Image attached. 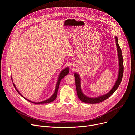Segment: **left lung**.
<instances>
[{"label": "left lung", "instance_id": "obj_1", "mask_svg": "<svg viewBox=\"0 0 135 135\" xmlns=\"http://www.w3.org/2000/svg\"><path fill=\"white\" fill-rule=\"evenodd\" d=\"M115 42H116V45L117 47L118 51V58H119V75L117 80L115 83V85L111 89V90L106 94L103 95L99 96L98 97L95 98H90L87 97L82 92L81 89V79L79 75L75 73L74 74V76L75 79V84H76V88L77 91V94L79 98L83 102L88 103V104H97L100 103L105 100L109 98L110 95H112L114 92L117 90L118 87L119 86L123 77V59L121 49L118 43V38L117 37H115Z\"/></svg>", "mask_w": 135, "mask_h": 135}]
</instances>
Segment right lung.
<instances>
[{
    "mask_svg": "<svg viewBox=\"0 0 135 135\" xmlns=\"http://www.w3.org/2000/svg\"><path fill=\"white\" fill-rule=\"evenodd\" d=\"M69 68H68V67H67V68H65L64 69H63V70L61 71V73H60V74H59V75L58 80H57V83H56V87H55V91H54V93L53 94V95L51 96V97L50 98H49L48 99H47V100H44V101L41 102H38V103L32 102H31V101H30V100H28V99L26 98H25V97H24L23 96V95H22L20 92H19V91L17 90V89H16V86H15V84H14L13 83V85H14V86L15 89H16V90L17 91V92L19 94H20V95H21L23 98H25V99H26L27 100H28V101H29V102H31V103H32L36 104H47V103H51V102H53V101L56 99V97H57V91H58V89H59V86L60 83V82H61V80L64 78V77H65V76H66V75L69 73ZM11 78H12V77H11ZM11 79H12V78H11Z\"/></svg>",
    "mask_w": 135,
    "mask_h": 135,
    "instance_id": "right-lung-1",
    "label": "right lung"
}]
</instances>
